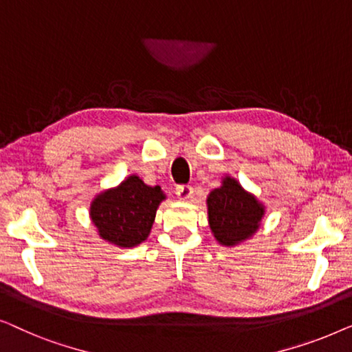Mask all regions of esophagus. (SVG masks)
I'll list each match as a JSON object with an SVG mask.
<instances>
[{"label":"esophagus","mask_w":352,"mask_h":352,"mask_svg":"<svg viewBox=\"0 0 352 352\" xmlns=\"http://www.w3.org/2000/svg\"><path fill=\"white\" fill-rule=\"evenodd\" d=\"M192 194H194V189H192L190 186H177L176 187V195L179 200L187 201L192 197Z\"/></svg>","instance_id":"1"}]
</instances>
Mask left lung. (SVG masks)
<instances>
[{
	"label": "left lung",
	"instance_id": "1",
	"mask_svg": "<svg viewBox=\"0 0 352 352\" xmlns=\"http://www.w3.org/2000/svg\"><path fill=\"white\" fill-rule=\"evenodd\" d=\"M206 211L216 242L232 248L258 232L266 214V206L256 195L243 189L235 177L224 175L221 177V186L206 197Z\"/></svg>",
	"mask_w": 352,
	"mask_h": 352
}]
</instances>
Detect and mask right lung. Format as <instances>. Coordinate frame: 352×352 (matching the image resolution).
I'll list each match as a JSON object with an SVG mask.
<instances>
[{"label":"right lung","instance_id":"obj_1","mask_svg":"<svg viewBox=\"0 0 352 352\" xmlns=\"http://www.w3.org/2000/svg\"><path fill=\"white\" fill-rule=\"evenodd\" d=\"M166 200L160 186H147L129 175L118 186L99 192L89 205V218L98 235L120 248H133L151 235L158 206Z\"/></svg>","mask_w":352,"mask_h":352}]
</instances>
